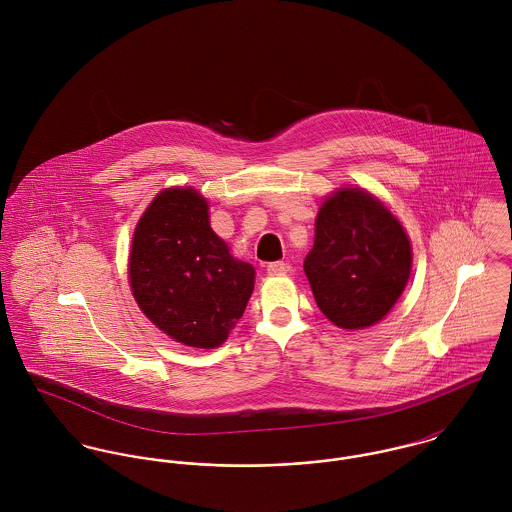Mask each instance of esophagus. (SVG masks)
<instances>
[{"instance_id": "1", "label": "esophagus", "mask_w": 512, "mask_h": 512, "mask_svg": "<svg viewBox=\"0 0 512 512\" xmlns=\"http://www.w3.org/2000/svg\"><path fill=\"white\" fill-rule=\"evenodd\" d=\"M288 272H290V264H284V262L268 264V274L270 276H286Z\"/></svg>"}]
</instances>
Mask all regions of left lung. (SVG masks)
Here are the masks:
<instances>
[{"mask_svg":"<svg viewBox=\"0 0 512 512\" xmlns=\"http://www.w3.org/2000/svg\"><path fill=\"white\" fill-rule=\"evenodd\" d=\"M303 270L321 313L339 329L380 323L408 286L412 242L396 215L357 185L331 191Z\"/></svg>","mask_w":512,"mask_h":512,"instance_id":"left-lung-1","label":"left lung"}]
</instances>
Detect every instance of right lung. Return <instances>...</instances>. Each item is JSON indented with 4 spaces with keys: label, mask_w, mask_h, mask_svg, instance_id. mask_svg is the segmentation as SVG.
Segmentation results:
<instances>
[{
    "label": "right lung",
    "mask_w": 512,
    "mask_h": 512,
    "mask_svg": "<svg viewBox=\"0 0 512 512\" xmlns=\"http://www.w3.org/2000/svg\"><path fill=\"white\" fill-rule=\"evenodd\" d=\"M256 270L232 256L195 187H165L147 205L128 256L130 290L175 343L217 349L242 317Z\"/></svg>",
    "instance_id": "add662e5"
}]
</instances>
